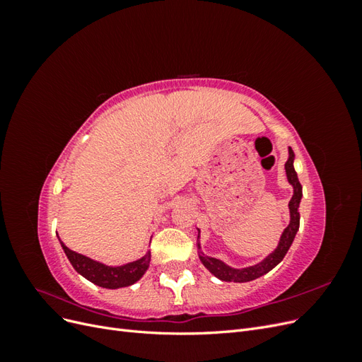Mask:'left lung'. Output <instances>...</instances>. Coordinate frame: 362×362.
Here are the masks:
<instances>
[{"instance_id":"obj_1","label":"left lung","mask_w":362,"mask_h":362,"mask_svg":"<svg viewBox=\"0 0 362 362\" xmlns=\"http://www.w3.org/2000/svg\"><path fill=\"white\" fill-rule=\"evenodd\" d=\"M294 161V152L291 148H288V160L286 163V173H287V180L291 184L293 187V196L288 202V210H290V223L288 226L284 229V233L281 234L279 243L276 246V249L269 254L264 259L257 262L254 266L249 267H243V269H235L228 266L226 262H223L222 259H217L213 257L205 255L202 249H201V242H199V234L201 231L198 229V249H199V259L202 264L210 270L216 278H218L221 281H226V282H249L254 281L262 275H266L267 272H270L273 267H276L279 262L282 261V258L286 257V254L288 252L293 240L296 237V233L299 231V222H300V214H299V204L302 199V185L299 182L298 173L294 170L293 166Z\"/></svg>"}]
</instances>
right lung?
<instances>
[{"mask_svg":"<svg viewBox=\"0 0 362 362\" xmlns=\"http://www.w3.org/2000/svg\"><path fill=\"white\" fill-rule=\"evenodd\" d=\"M60 245L66 254L72 267L84 276L87 281H90L96 286L103 288H120V287H128L133 286L141 276L145 275V272L149 267L151 261V252L148 250L146 254L136 259L127 262L122 266H107L101 261L92 259L86 255L78 254V252L71 250L66 245H64L60 240Z\"/></svg>","mask_w":362,"mask_h":362,"instance_id":"1","label":"right lung"}]
</instances>
